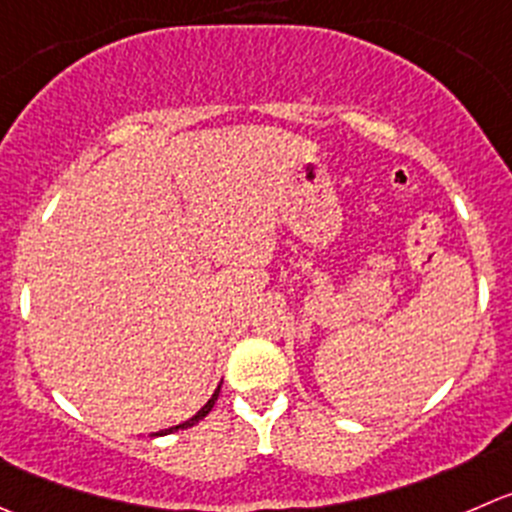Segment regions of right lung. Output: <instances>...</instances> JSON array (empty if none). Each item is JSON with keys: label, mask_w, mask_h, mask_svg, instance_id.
<instances>
[{"label": "right lung", "mask_w": 512, "mask_h": 512, "mask_svg": "<svg viewBox=\"0 0 512 512\" xmlns=\"http://www.w3.org/2000/svg\"><path fill=\"white\" fill-rule=\"evenodd\" d=\"M217 395H220V388H217V390H215V395H212V398L207 400V403L202 405L200 410H197V415H192V418H190V420H185V423L175 425V428L160 430V433H155V435H170V433H177V430H185V428H192V425H197V423H200L202 418H205L207 413H210V410H212V405H215V400H217Z\"/></svg>", "instance_id": "add662e5"}]
</instances>
